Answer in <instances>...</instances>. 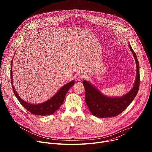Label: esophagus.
Returning <instances> with one entry per match:
<instances>
[{
  "instance_id": "34e87169",
  "label": "esophagus",
  "mask_w": 152,
  "mask_h": 152,
  "mask_svg": "<svg viewBox=\"0 0 152 152\" xmlns=\"http://www.w3.org/2000/svg\"><path fill=\"white\" fill-rule=\"evenodd\" d=\"M85 78V75H79V76H77V80L79 81V82H81V81L83 80Z\"/></svg>"
}]
</instances>
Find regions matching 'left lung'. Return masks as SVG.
Listing matches in <instances>:
<instances>
[{"label":"left lung","mask_w":152,"mask_h":152,"mask_svg":"<svg viewBox=\"0 0 152 152\" xmlns=\"http://www.w3.org/2000/svg\"><path fill=\"white\" fill-rule=\"evenodd\" d=\"M135 58L137 75L133 88L121 97H109L103 94L89 81L84 80L83 85L85 90V102L91 114L98 118L113 117L121 114L137 96L140 86V66L137 55L129 45Z\"/></svg>","instance_id":"obj_1"}]
</instances>
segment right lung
<instances>
[{
    "mask_svg": "<svg viewBox=\"0 0 152 152\" xmlns=\"http://www.w3.org/2000/svg\"><path fill=\"white\" fill-rule=\"evenodd\" d=\"M12 61L13 59L11 61V80L12 83V90L19 102L32 114L43 116L53 114L56 111L59 109V107L63 103L67 93L75 84V80H72L70 82L62 86L58 90V91L48 100L39 104H32L21 99L18 95L14 88L12 83Z\"/></svg>",
    "mask_w": 152,
    "mask_h": 152,
    "instance_id": "right-lung-1",
    "label": "right lung"
}]
</instances>
